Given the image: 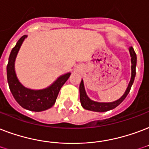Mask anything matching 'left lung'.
Instances as JSON below:
<instances>
[{
	"label": "left lung",
	"instance_id": "left-lung-1",
	"mask_svg": "<svg viewBox=\"0 0 149 149\" xmlns=\"http://www.w3.org/2000/svg\"><path fill=\"white\" fill-rule=\"evenodd\" d=\"M129 52H130V57H131V77H130V80L127 87V90L125 91L124 94L123 95L122 97L112 102H95L87 96L86 91H85L84 80L82 79L80 82V84H79V99H80L81 105L84 109L90 110V111H94V112H107V111H109V110H112L115 109L116 107H117L118 105L126 98V97L130 92L133 83L134 81V77L136 75V65H137V55H136L134 48L132 47H129Z\"/></svg>",
	"mask_w": 149,
	"mask_h": 149
}]
</instances>
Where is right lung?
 Instances as JSON below:
<instances>
[{
    "instance_id": "1",
    "label": "right lung",
    "mask_w": 149,
    "mask_h": 149,
    "mask_svg": "<svg viewBox=\"0 0 149 149\" xmlns=\"http://www.w3.org/2000/svg\"><path fill=\"white\" fill-rule=\"evenodd\" d=\"M26 37L27 35L22 36L11 50L7 65L8 83L13 97L22 107L29 111L41 112L54 105L61 87L69 79L71 72L60 76L49 87L44 89L33 90L23 86L17 77L15 62L22 44Z\"/></svg>"
}]
</instances>
